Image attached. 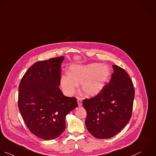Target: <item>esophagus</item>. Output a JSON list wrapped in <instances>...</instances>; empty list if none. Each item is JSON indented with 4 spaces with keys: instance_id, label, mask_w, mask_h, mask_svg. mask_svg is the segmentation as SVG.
<instances>
[{
    "instance_id": "esophagus-1",
    "label": "esophagus",
    "mask_w": 156,
    "mask_h": 156,
    "mask_svg": "<svg viewBox=\"0 0 156 156\" xmlns=\"http://www.w3.org/2000/svg\"><path fill=\"white\" fill-rule=\"evenodd\" d=\"M77 102H78V105L79 106H82V99L80 98H77Z\"/></svg>"
}]
</instances>
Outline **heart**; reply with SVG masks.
Masks as SVG:
<instances>
[{"instance_id": "1", "label": "heart", "mask_w": 156, "mask_h": 156, "mask_svg": "<svg viewBox=\"0 0 156 156\" xmlns=\"http://www.w3.org/2000/svg\"><path fill=\"white\" fill-rule=\"evenodd\" d=\"M109 75V69L105 65L73 64L70 66L69 73L61 76V85L66 94L71 95L78 84H81L83 93L87 97H94L103 89Z\"/></svg>"}]
</instances>
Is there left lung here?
Listing matches in <instances>:
<instances>
[{"instance_id": "left-lung-1", "label": "left lung", "mask_w": 156, "mask_h": 156, "mask_svg": "<svg viewBox=\"0 0 156 156\" xmlns=\"http://www.w3.org/2000/svg\"><path fill=\"white\" fill-rule=\"evenodd\" d=\"M114 73L108 84L94 98L84 99L87 111L86 126L97 139H109L129 122L133 111L135 91L126 72L113 65Z\"/></svg>"}]
</instances>
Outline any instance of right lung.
I'll return each instance as SVG.
<instances>
[{"label":"right lung","mask_w":156,"mask_h":156,"mask_svg":"<svg viewBox=\"0 0 156 156\" xmlns=\"http://www.w3.org/2000/svg\"><path fill=\"white\" fill-rule=\"evenodd\" d=\"M64 56L38 61L23 76L19 86L18 107L27 128L44 140L59 137L66 117L78 106L75 97L64 96L59 86Z\"/></svg>","instance_id":"obj_1"}]
</instances>
